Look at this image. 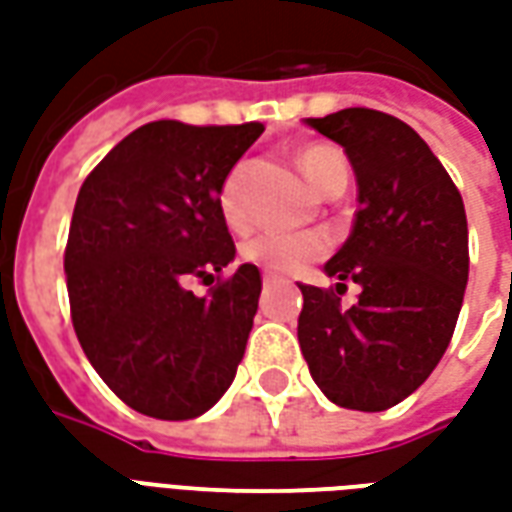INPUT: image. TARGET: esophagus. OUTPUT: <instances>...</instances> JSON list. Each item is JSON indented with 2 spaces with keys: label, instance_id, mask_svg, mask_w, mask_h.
Listing matches in <instances>:
<instances>
[{
  "label": "esophagus",
  "instance_id": "esophagus-1",
  "mask_svg": "<svg viewBox=\"0 0 512 512\" xmlns=\"http://www.w3.org/2000/svg\"><path fill=\"white\" fill-rule=\"evenodd\" d=\"M271 282H277V277L274 274H263V285H271Z\"/></svg>",
  "mask_w": 512,
  "mask_h": 512
}]
</instances>
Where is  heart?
<instances>
[{"instance_id": "1", "label": "heart", "mask_w": 512, "mask_h": 512, "mask_svg": "<svg viewBox=\"0 0 512 512\" xmlns=\"http://www.w3.org/2000/svg\"><path fill=\"white\" fill-rule=\"evenodd\" d=\"M299 164L323 197H332L334 191L345 189V183H348V161L340 147L326 145V142L304 145L299 150ZM241 172L244 167H235L219 191V208H222L224 222L233 230H241L246 224L244 205H241V194H238ZM329 246L332 244L323 233H257L241 244V257L246 263H255L274 274H296L312 260H321L329 252Z\"/></svg>"}]
</instances>
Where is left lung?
Instances as JSON below:
<instances>
[{"label": "left lung", "instance_id": "1", "mask_svg": "<svg viewBox=\"0 0 512 512\" xmlns=\"http://www.w3.org/2000/svg\"><path fill=\"white\" fill-rule=\"evenodd\" d=\"M343 147L356 175L354 230L323 266L337 290L299 285V345L332 403L384 411L406 400L450 345L469 279L461 191L403 120L376 109L307 117ZM356 281L351 311L336 293Z\"/></svg>", "mask_w": 512, "mask_h": 512}]
</instances>
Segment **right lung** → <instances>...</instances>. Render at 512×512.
I'll return each mask as SVG.
<instances>
[{
	"instance_id": "obj_1",
	"label": "right lung",
	"mask_w": 512,
	"mask_h": 512,
	"mask_svg": "<svg viewBox=\"0 0 512 512\" xmlns=\"http://www.w3.org/2000/svg\"><path fill=\"white\" fill-rule=\"evenodd\" d=\"M260 123L156 120L87 175L65 246L68 299L84 354L126 406L194 419L219 403L244 359L260 299L252 263L194 296L235 260L219 191Z\"/></svg>"
}]
</instances>
